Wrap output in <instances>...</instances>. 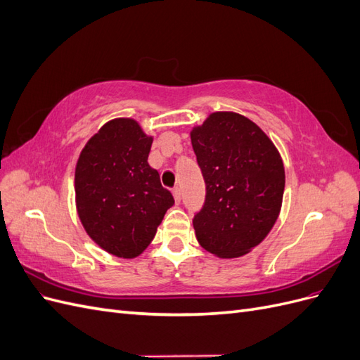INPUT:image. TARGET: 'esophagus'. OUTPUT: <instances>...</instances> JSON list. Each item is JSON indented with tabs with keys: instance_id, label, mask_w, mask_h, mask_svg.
Here are the masks:
<instances>
[{
	"instance_id": "1",
	"label": "esophagus",
	"mask_w": 360,
	"mask_h": 360,
	"mask_svg": "<svg viewBox=\"0 0 360 360\" xmlns=\"http://www.w3.org/2000/svg\"><path fill=\"white\" fill-rule=\"evenodd\" d=\"M172 195H174V200H176V202L181 201V191H180V188H174L172 189Z\"/></svg>"
}]
</instances>
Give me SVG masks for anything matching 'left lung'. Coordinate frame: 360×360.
Wrapping results in <instances>:
<instances>
[{
	"label": "left lung",
	"instance_id": "left-lung-1",
	"mask_svg": "<svg viewBox=\"0 0 360 360\" xmlns=\"http://www.w3.org/2000/svg\"><path fill=\"white\" fill-rule=\"evenodd\" d=\"M191 141L205 180V202L193 217L198 243L237 258L264 240L278 221L285 188L276 146L242 114L217 111L193 126Z\"/></svg>",
	"mask_w": 360,
	"mask_h": 360
}]
</instances>
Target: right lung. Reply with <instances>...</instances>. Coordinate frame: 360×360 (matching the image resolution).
I'll use <instances>...</instances> for the list:
<instances>
[{
  "label": "right lung",
  "instance_id": "right-lung-1",
  "mask_svg": "<svg viewBox=\"0 0 360 360\" xmlns=\"http://www.w3.org/2000/svg\"><path fill=\"white\" fill-rule=\"evenodd\" d=\"M151 143L136 120L114 118L86 141L76 162L79 221L97 246L118 258L143 254L174 204L147 162Z\"/></svg>",
  "mask_w": 360,
  "mask_h": 360
}]
</instances>
